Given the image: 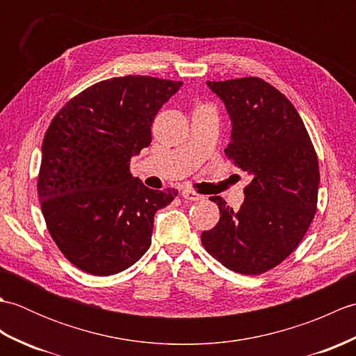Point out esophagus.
<instances>
[{
    "instance_id": "1",
    "label": "esophagus",
    "mask_w": 356,
    "mask_h": 356,
    "mask_svg": "<svg viewBox=\"0 0 356 356\" xmlns=\"http://www.w3.org/2000/svg\"><path fill=\"white\" fill-rule=\"evenodd\" d=\"M182 197L185 200H191V202H197V200H202L203 195L202 194H197L195 191H191V190H184L182 191Z\"/></svg>"
}]
</instances>
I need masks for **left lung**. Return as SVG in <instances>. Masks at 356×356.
Returning <instances> with one entry per match:
<instances>
[{
  "mask_svg": "<svg viewBox=\"0 0 356 356\" xmlns=\"http://www.w3.org/2000/svg\"><path fill=\"white\" fill-rule=\"evenodd\" d=\"M231 119L225 154L252 176L245 202L234 211L220 195V218L202 232V245L225 268L263 274L282 263L303 240L316 213L318 159L298 111L260 78L208 81Z\"/></svg>",
  "mask_w": 356,
  "mask_h": 356,
  "instance_id": "8db88e82",
  "label": "left lung"
}]
</instances>
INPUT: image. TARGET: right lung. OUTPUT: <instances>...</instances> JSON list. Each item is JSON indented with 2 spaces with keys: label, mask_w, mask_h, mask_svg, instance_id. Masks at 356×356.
Instances as JSON below:
<instances>
[{
  "label": "right lung",
  "mask_w": 356,
  "mask_h": 356,
  "mask_svg": "<svg viewBox=\"0 0 356 356\" xmlns=\"http://www.w3.org/2000/svg\"><path fill=\"white\" fill-rule=\"evenodd\" d=\"M180 81L122 76L67 102L42 142L38 197L65 259L92 275H113L148 251L154 214L177 191L149 190L130 161L151 143V125Z\"/></svg>",
  "instance_id": "add662e5"
}]
</instances>
